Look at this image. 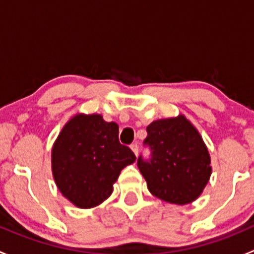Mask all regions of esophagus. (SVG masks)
<instances>
[{"label": "esophagus", "mask_w": 254, "mask_h": 254, "mask_svg": "<svg viewBox=\"0 0 254 254\" xmlns=\"http://www.w3.org/2000/svg\"><path fill=\"white\" fill-rule=\"evenodd\" d=\"M130 148H131L132 152L135 153V156H137V153H139V146H137V143H132V145L130 146Z\"/></svg>", "instance_id": "esophagus-1"}]
</instances>
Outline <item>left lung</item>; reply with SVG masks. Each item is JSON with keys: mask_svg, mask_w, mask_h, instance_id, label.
<instances>
[{"mask_svg": "<svg viewBox=\"0 0 254 254\" xmlns=\"http://www.w3.org/2000/svg\"><path fill=\"white\" fill-rule=\"evenodd\" d=\"M143 143L152 157L137 167L152 195L171 204L193 203L203 193L211 176V158L198 129L184 115L158 119L147 127Z\"/></svg>", "mask_w": 254, "mask_h": 254, "instance_id": "obj_1", "label": "left lung"}]
</instances>
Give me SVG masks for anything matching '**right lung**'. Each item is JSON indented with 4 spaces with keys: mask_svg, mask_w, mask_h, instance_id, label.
<instances>
[{
    "mask_svg": "<svg viewBox=\"0 0 254 254\" xmlns=\"http://www.w3.org/2000/svg\"><path fill=\"white\" fill-rule=\"evenodd\" d=\"M135 160L134 152L119 142L117 123H107L101 114L73 115L51 148L56 187L79 209L108 199L123 168Z\"/></svg>",
    "mask_w": 254,
    "mask_h": 254,
    "instance_id": "right-lung-1",
    "label": "right lung"
}]
</instances>
